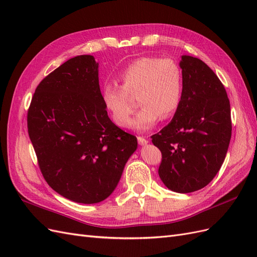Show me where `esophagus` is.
Masks as SVG:
<instances>
[{"label":"esophagus","instance_id":"obj_1","mask_svg":"<svg viewBox=\"0 0 257 257\" xmlns=\"http://www.w3.org/2000/svg\"><path fill=\"white\" fill-rule=\"evenodd\" d=\"M137 141H138V144L139 145H147L148 144V139L146 137H143V136H138L137 137Z\"/></svg>","mask_w":257,"mask_h":257}]
</instances>
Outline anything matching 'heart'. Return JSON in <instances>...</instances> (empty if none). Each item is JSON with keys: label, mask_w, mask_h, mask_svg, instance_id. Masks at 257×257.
I'll use <instances>...</instances> for the list:
<instances>
[{"label": "heart", "mask_w": 257, "mask_h": 257, "mask_svg": "<svg viewBox=\"0 0 257 257\" xmlns=\"http://www.w3.org/2000/svg\"><path fill=\"white\" fill-rule=\"evenodd\" d=\"M120 85L107 83L102 90L106 110L115 125L128 127L135 111L133 97L142 106L134 121L138 130H148L161 116L174 115L181 105L183 77L180 65L172 58L142 57L120 72Z\"/></svg>", "instance_id": "heart-1"}]
</instances>
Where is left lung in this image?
Wrapping results in <instances>:
<instances>
[{
  "label": "left lung",
  "instance_id": "8db88e82",
  "mask_svg": "<svg viewBox=\"0 0 257 257\" xmlns=\"http://www.w3.org/2000/svg\"><path fill=\"white\" fill-rule=\"evenodd\" d=\"M182 100L167 126L151 136L162 153L159 176L169 190L205 188L219 172L231 136L230 105L214 72L197 58L183 56Z\"/></svg>",
  "mask_w": 257,
  "mask_h": 257
}]
</instances>
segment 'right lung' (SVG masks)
<instances>
[{"instance_id": "1", "label": "right lung", "mask_w": 257, "mask_h": 257, "mask_svg": "<svg viewBox=\"0 0 257 257\" xmlns=\"http://www.w3.org/2000/svg\"><path fill=\"white\" fill-rule=\"evenodd\" d=\"M93 56L69 59L36 87L28 133L52 190L80 204H96L115 189L137 139L108 118Z\"/></svg>"}]
</instances>
